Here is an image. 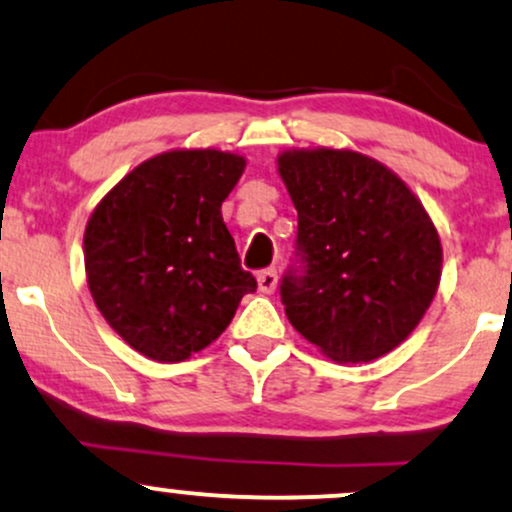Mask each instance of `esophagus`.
I'll use <instances>...</instances> for the list:
<instances>
[{
    "label": "esophagus",
    "mask_w": 512,
    "mask_h": 512,
    "mask_svg": "<svg viewBox=\"0 0 512 512\" xmlns=\"http://www.w3.org/2000/svg\"><path fill=\"white\" fill-rule=\"evenodd\" d=\"M257 284H260L262 293H274L276 284H279V274H276V269L274 267L262 269L260 276H257Z\"/></svg>",
    "instance_id": "1"
}]
</instances>
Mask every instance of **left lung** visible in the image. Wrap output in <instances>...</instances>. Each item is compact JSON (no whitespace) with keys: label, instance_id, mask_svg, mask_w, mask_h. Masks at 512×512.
<instances>
[{"label":"left lung","instance_id":"8db88e82","mask_svg":"<svg viewBox=\"0 0 512 512\" xmlns=\"http://www.w3.org/2000/svg\"><path fill=\"white\" fill-rule=\"evenodd\" d=\"M279 173L298 211L296 257L279 284L291 325L334 361L392 351L440 281L443 250L426 209L356 151H286Z\"/></svg>","mask_w":512,"mask_h":512}]
</instances>
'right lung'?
Segmentation results:
<instances>
[{"label": "right lung", "instance_id": "right-lung-1", "mask_svg": "<svg viewBox=\"0 0 512 512\" xmlns=\"http://www.w3.org/2000/svg\"><path fill=\"white\" fill-rule=\"evenodd\" d=\"M243 168L245 158L223 151H168L125 175L88 219V289L139 354L185 361L257 289L221 216Z\"/></svg>", "mask_w": 512, "mask_h": 512}]
</instances>
